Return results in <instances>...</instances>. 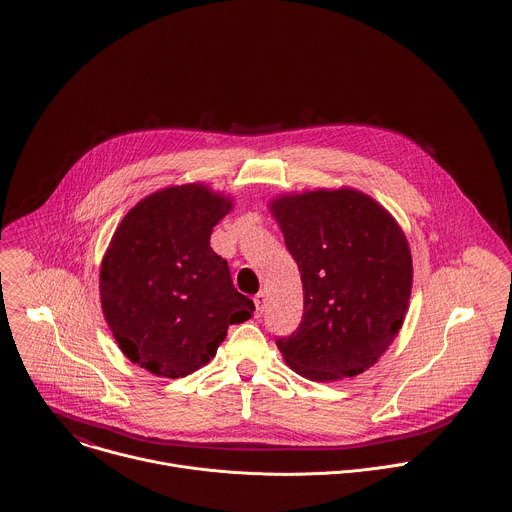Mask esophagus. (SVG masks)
Here are the masks:
<instances>
[{
    "label": "esophagus",
    "mask_w": 512,
    "mask_h": 512,
    "mask_svg": "<svg viewBox=\"0 0 512 512\" xmlns=\"http://www.w3.org/2000/svg\"><path fill=\"white\" fill-rule=\"evenodd\" d=\"M253 301H255V315L261 317V315H263V309H265V293L259 291V293L253 297Z\"/></svg>",
    "instance_id": "obj_1"
}]
</instances>
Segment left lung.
<instances>
[{
	"label": "left lung",
	"mask_w": 512,
	"mask_h": 512,
	"mask_svg": "<svg viewBox=\"0 0 512 512\" xmlns=\"http://www.w3.org/2000/svg\"><path fill=\"white\" fill-rule=\"evenodd\" d=\"M303 283L299 327L277 337L285 362L313 382L354 378L390 348L412 289L408 241L374 199L352 189L271 203Z\"/></svg>",
	"instance_id": "obj_1"
}]
</instances>
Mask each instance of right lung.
<instances>
[{"instance_id": "right-lung-1", "label": "right lung", "mask_w": 512, "mask_h": 512, "mask_svg": "<svg viewBox=\"0 0 512 512\" xmlns=\"http://www.w3.org/2000/svg\"><path fill=\"white\" fill-rule=\"evenodd\" d=\"M231 201L203 185L142 199L118 225L100 269L104 317L122 354L150 374L185 378L217 352L255 303L211 247Z\"/></svg>"}]
</instances>
